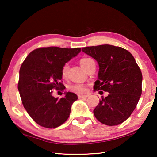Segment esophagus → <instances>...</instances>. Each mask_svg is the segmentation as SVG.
I'll list each match as a JSON object with an SVG mask.
<instances>
[{"instance_id":"34e87169","label":"esophagus","mask_w":157,"mask_h":157,"mask_svg":"<svg viewBox=\"0 0 157 157\" xmlns=\"http://www.w3.org/2000/svg\"><path fill=\"white\" fill-rule=\"evenodd\" d=\"M78 98H85L88 97V95H78Z\"/></svg>"}]
</instances>
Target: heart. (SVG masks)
Masks as SVG:
<instances>
[{
  "label": "heart",
  "instance_id": "b5f03b06",
  "mask_svg": "<svg viewBox=\"0 0 157 157\" xmlns=\"http://www.w3.org/2000/svg\"><path fill=\"white\" fill-rule=\"evenodd\" d=\"M92 61H93V60L91 59H89V58H83V59H81L80 60V64L85 70H86L88 66H89L90 63H91ZM68 71V64L65 63L63 66H62L61 70V75L62 78H66V77H67ZM67 89L68 91H70L71 92L78 94H83L86 91V86L84 84H82V83H73V84L68 85Z\"/></svg>",
  "mask_w": 157,
  "mask_h": 157
}]
</instances>
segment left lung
<instances>
[{
    "instance_id": "8db88e82",
    "label": "left lung",
    "mask_w": 157,
    "mask_h": 157,
    "mask_svg": "<svg viewBox=\"0 0 157 157\" xmlns=\"http://www.w3.org/2000/svg\"><path fill=\"white\" fill-rule=\"evenodd\" d=\"M82 51L98 62L99 71L94 91L109 92L101 97L94 114L101 123L116 126L130 117L141 95L142 74L129 51L121 47L100 45Z\"/></svg>"
}]
</instances>
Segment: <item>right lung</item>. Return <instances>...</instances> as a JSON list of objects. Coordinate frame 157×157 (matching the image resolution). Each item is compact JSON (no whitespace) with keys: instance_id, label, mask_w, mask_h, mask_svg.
I'll return each instance as SVG.
<instances>
[{"instance_id":"1","label":"right lung","mask_w":157,"mask_h":157,"mask_svg":"<svg viewBox=\"0 0 157 157\" xmlns=\"http://www.w3.org/2000/svg\"><path fill=\"white\" fill-rule=\"evenodd\" d=\"M81 48L51 46L32 51L23 62L19 71L18 89L28 113L38 125L54 128L63 124L78 96L67 92L59 99L53 90H64L62 66L80 53Z\"/></svg>"}]
</instances>
